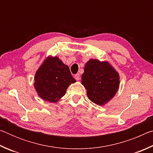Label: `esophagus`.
<instances>
[{"label": "esophagus", "instance_id": "obj_1", "mask_svg": "<svg viewBox=\"0 0 153 153\" xmlns=\"http://www.w3.org/2000/svg\"><path fill=\"white\" fill-rule=\"evenodd\" d=\"M74 77H75V79H76V80H79V79H80V75L79 74H77L75 75Z\"/></svg>", "mask_w": 153, "mask_h": 153}]
</instances>
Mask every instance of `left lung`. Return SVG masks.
<instances>
[{"mask_svg": "<svg viewBox=\"0 0 153 153\" xmlns=\"http://www.w3.org/2000/svg\"><path fill=\"white\" fill-rule=\"evenodd\" d=\"M120 75L108 61L90 59L82 75V84L89 99L103 106L115 97L120 88Z\"/></svg>", "mask_w": 153, "mask_h": 153, "instance_id": "8db88e82", "label": "left lung"}]
</instances>
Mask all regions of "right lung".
<instances>
[{
    "instance_id": "obj_1",
    "label": "right lung",
    "mask_w": 153,
    "mask_h": 153,
    "mask_svg": "<svg viewBox=\"0 0 153 153\" xmlns=\"http://www.w3.org/2000/svg\"><path fill=\"white\" fill-rule=\"evenodd\" d=\"M33 86L45 101L56 102L65 94L67 88L76 82L69 67L57 56H49L36 72Z\"/></svg>"
}]
</instances>
